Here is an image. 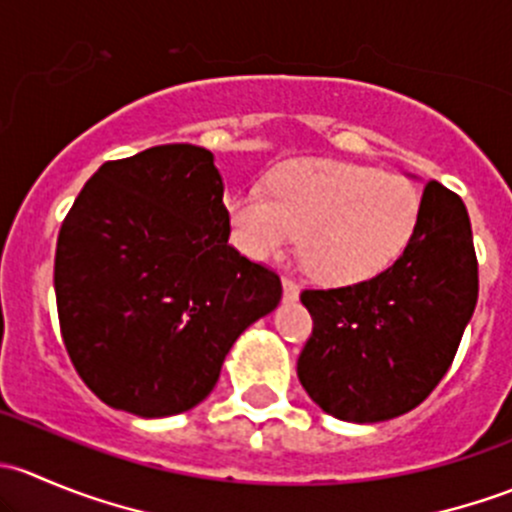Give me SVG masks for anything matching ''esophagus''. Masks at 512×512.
Segmentation results:
<instances>
[{"label": "esophagus", "mask_w": 512, "mask_h": 512, "mask_svg": "<svg viewBox=\"0 0 512 512\" xmlns=\"http://www.w3.org/2000/svg\"><path fill=\"white\" fill-rule=\"evenodd\" d=\"M282 289H285V297L287 299H297L299 285L292 280V277H282Z\"/></svg>", "instance_id": "34e87169"}]
</instances>
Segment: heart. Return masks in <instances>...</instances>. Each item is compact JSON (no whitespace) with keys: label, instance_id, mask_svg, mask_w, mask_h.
<instances>
[{"label":"heart","instance_id":"1","mask_svg":"<svg viewBox=\"0 0 512 512\" xmlns=\"http://www.w3.org/2000/svg\"><path fill=\"white\" fill-rule=\"evenodd\" d=\"M232 242L265 260L297 232L304 267L322 282H356L384 270L414 232L418 200L404 178L334 160H299L272 173L267 193L225 200Z\"/></svg>","mask_w":512,"mask_h":512}]
</instances>
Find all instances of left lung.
<instances>
[{
	"mask_svg": "<svg viewBox=\"0 0 512 512\" xmlns=\"http://www.w3.org/2000/svg\"><path fill=\"white\" fill-rule=\"evenodd\" d=\"M312 337L297 376L314 404L354 423L389 421L446 376L478 302V260L463 200L423 185L404 252L369 280L309 287Z\"/></svg>",
	"mask_w": 512,
	"mask_h": 512,
	"instance_id": "left-lung-1",
	"label": "left lung"
}]
</instances>
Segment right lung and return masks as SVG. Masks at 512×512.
Wrapping results in <instances>:
<instances>
[{"label":"right lung","instance_id":"right-lung-1","mask_svg":"<svg viewBox=\"0 0 512 512\" xmlns=\"http://www.w3.org/2000/svg\"><path fill=\"white\" fill-rule=\"evenodd\" d=\"M223 178L190 143L106 160L61 223L54 257L71 364L111 409L183 414L235 339L277 307L275 270L227 242Z\"/></svg>","mask_w":512,"mask_h":512}]
</instances>
